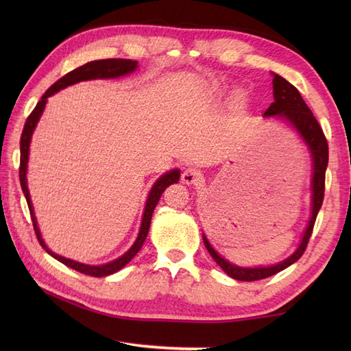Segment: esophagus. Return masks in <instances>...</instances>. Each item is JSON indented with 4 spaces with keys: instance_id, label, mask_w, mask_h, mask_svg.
Here are the masks:
<instances>
[{
    "instance_id": "obj_1",
    "label": "esophagus",
    "mask_w": 351,
    "mask_h": 351,
    "mask_svg": "<svg viewBox=\"0 0 351 351\" xmlns=\"http://www.w3.org/2000/svg\"><path fill=\"white\" fill-rule=\"evenodd\" d=\"M200 178H202V173H200V170L189 167V169H185V170L182 171L181 181H182L184 184L190 185V184H196L197 181H200Z\"/></svg>"
}]
</instances>
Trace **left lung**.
Masks as SVG:
<instances>
[{"label": "left lung", "instance_id": "8db88e82", "mask_svg": "<svg viewBox=\"0 0 351 351\" xmlns=\"http://www.w3.org/2000/svg\"><path fill=\"white\" fill-rule=\"evenodd\" d=\"M273 96H274V102L267 108L264 116L267 117L278 116V117L287 119V121L300 132L303 140L306 141V145L311 149L312 158H314V178H312V215H311L309 225L306 230H304L303 240H302V244L299 245V249H297L288 259L283 261V263H279L278 265H271V267L241 268V267L232 265L230 263H228L226 259H223L219 253L211 247V244L208 243V240L204 235L205 247L208 252H210L213 259L223 268V270H225L228 276H230V278H234L237 280H245V282L261 280V279L270 278V276L285 270L287 267L294 264L308 247V243L312 235V230H314L318 211L319 208H322L323 199H324V181H326L327 161H329V145H327V140L322 126H319L315 116L312 114V111L306 106V102L303 101L299 90H297L293 84L288 83V81L285 78H282L280 75H274L273 78Z\"/></svg>", "mask_w": 351, "mask_h": 351}]
</instances>
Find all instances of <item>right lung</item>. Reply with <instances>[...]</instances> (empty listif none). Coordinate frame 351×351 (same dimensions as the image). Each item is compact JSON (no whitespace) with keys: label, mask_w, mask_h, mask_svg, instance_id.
Returning a JSON list of instances; mask_svg holds the SVG:
<instances>
[{"label":"right lung","mask_w":351,"mask_h":351,"mask_svg":"<svg viewBox=\"0 0 351 351\" xmlns=\"http://www.w3.org/2000/svg\"><path fill=\"white\" fill-rule=\"evenodd\" d=\"M137 68V62L136 60H126V58H106V60H95V62H88L83 66H80V68L73 69L71 72L66 73L64 77H62L58 81H56L54 84H52L45 95L40 98V101L37 102V106L34 107V110L29 113V116L27 117L25 125H24V130H22V136H21V162H19V181H21V187L22 191H24L25 199H27V204H28V210H29V215H32V221H33V226H34V232L37 240H39L42 247L47 250L51 256H54L56 259L60 261L62 264L68 265L73 270H77L83 274H88V276H95V278H102V276H108V274H113L116 271L121 270L126 264L130 263V261L137 255L138 250L141 249V245H143L147 232H149V226H151V219H152V213L155 210L156 204H158V200L162 195V191L166 190L170 184H175L180 181V170H171L169 173L162 175L158 181L155 182V185L152 187L151 193H149V197H147V202L145 206V214H143V220H141V228H140V234L137 237L136 243H134L132 247L125 253L123 256H121L119 259L113 261V263H108L106 265H86V264H80L75 263V261L72 259H66L63 256H58L56 253H52L47 245H45L40 232H39V228H37V223H36V217H34V213H33V206H32V200H29V193L27 189V162H28V147H29V140H32V134L34 131V126L39 121L42 113H43V108H45V104H47V99L49 98L51 95H54L56 92L62 90V88L68 87L71 84H75L80 83V81H86V80H96V78H117V77H123L126 73H131L132 71H136Z\"/></svg>","instance_id":"add662e5"}]
</instances>
